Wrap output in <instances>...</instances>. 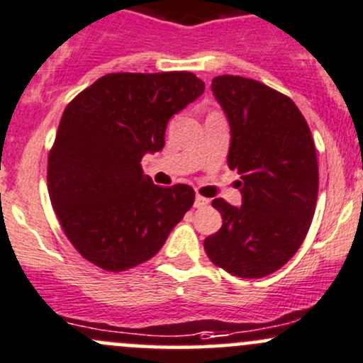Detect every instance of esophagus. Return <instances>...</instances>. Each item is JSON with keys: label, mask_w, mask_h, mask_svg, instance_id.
<instances>
[{"label": "esophagus", "mask_w": 363, "mask_h": 363, "mask_svg": "<svg viewBox=\"0 0 363 363\" xmlns=\"http://www.w3.org/2000/svg\"><path fill=\"white\" fill-rule=\"evenodd\" d=\"M208 198H205V196H200V194H196V198H194V207H207L208 205Z\"/></svg>", "instance_id": "esophagus-1"}]
</instances>
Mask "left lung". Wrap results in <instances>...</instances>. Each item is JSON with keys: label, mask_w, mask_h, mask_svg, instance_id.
Instances as JSON below:
<instances>
[{"label": "left lung", "mask_w": 363, "mask_h": 363, "mask_svg": "<svg viewBox=\"0 0 363 363\" xmlns=\"http://www.w3.org/2000/svg\"><path fill=\"white\" fill-rule=\"evenodd\" d=\"M212 91L230 121L228 167L242 175V205L212 201L223 226L203 247L228 273L261 278L280 269L310 230L318 194L315 143L292 99L264 83L223 74Z\"/></svg>", "instance_id": "1"}]
</instances>
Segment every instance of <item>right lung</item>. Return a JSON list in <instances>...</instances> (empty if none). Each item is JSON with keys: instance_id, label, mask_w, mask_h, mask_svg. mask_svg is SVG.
<instances>
[{"instance_id": "right-lung-1", "label": "right lung", "mask_w": 363, "mask_h": 363, "mask_svg": "<svg viewBox=\"0 0 363 363\" xmlns=\"http://www.w3.org/2000/svg\"><path fill=\"white\" fill-rule=\"evenodd\" d=\"M203 90L188 71L111 72L64 109L48 155V194L91 264L118 273L147 261L193 207L191 186L152 184L140 160L165 146L170 118Z\"/></svg>"}]
</instances>
